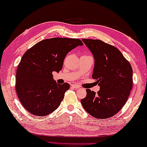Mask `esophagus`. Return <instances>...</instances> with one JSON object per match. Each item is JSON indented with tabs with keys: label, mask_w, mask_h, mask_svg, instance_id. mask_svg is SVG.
<instances>
[{
	"label": "esophagus",
	"mask_w": 147,
	"mask_h": 147,
	"mask_svg": "<svg viewBox=\"0 0 147 147\" xmlns=\"http://www.w3.org/2000/svg\"><path fill=\"white\" fill-rule=\"evenodd\" d=\"M71 87H73L74 88H79V86L76 85H71Z\"/></svg>",
	"instance_id": "1"
}]
</instances>
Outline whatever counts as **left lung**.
<instances>
[{
  "label": "left lung",
  "mask_w": 147,
  "mask_h": 147,
  "mask_svg": "<svg viewBox=\"0 0 147 147\" xmlns=\"http://www.w3.org/2000/svg\"><path fill=\"white\" fill-rule=\"evenodd\" d=\"M94 58L92 78L100 89H86L81 102L93 117L105 119L116 115L126 103L133 85L131 64L113 45L100 40L83 39Z\"/></svg>",
  "instance_id": "obj_1"
}]
</instances>
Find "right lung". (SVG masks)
Instances as JSON below:
<instances>
[{"label":"right lung","instance_id":"1","mask_svg":"<svg viewBox=\"0 0 147 147\" xmlns=\"http://www.w3.org/2000/svg\"><path fill=\"white\" fill-rule=\"evenodd\" d=\"M83 45L79 39L53 38L40 41L24 53L17 69L16 89L27 111L43 117L59 106L69 85L57 83L52 73L61 71L66 55Z\"/></svg>","mask_w":147,"mask_h":147}]
</instances>
